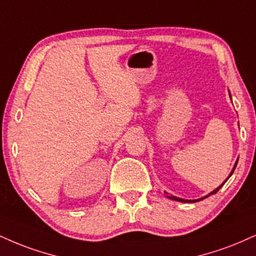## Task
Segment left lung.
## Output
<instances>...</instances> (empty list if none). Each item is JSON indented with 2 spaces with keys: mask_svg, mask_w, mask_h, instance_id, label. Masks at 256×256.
<instances>
[{
  "mask_svg": "<svg viewBox=\"0 0 256 256\" xmlns=\"http://www.w3.org/2000/svg\"><path fill=\"white\" fill-rule=\"evenodd\" d=\"M236 166H237V163H235V167H234V169H232V174L234 173V170H235ZM232 174H230V175H229V178H230V176H232ZM228 178H226V180H228ZM226 181H224V182H223V184H226ZM223 184H220V187H218V188H216V190H214V192H211V193H210V194H208V196H211V194H214V193H217V192H218V190H220V187H222V186H223ZM164 193H166V192H164ZM166 194H167V196H168V193H166ZM208 196H204V198H202V199H198V200H202V199L208 198ZM168 198H170V199H173V200H176V202H198V200H184V199L178 198V196H168Z\"/></svg>",
  "mask_w": 256,
  "mask_h": 256,
  "instance_id": "8db88e82",
  "label": "left lung"
}]
</instances>
